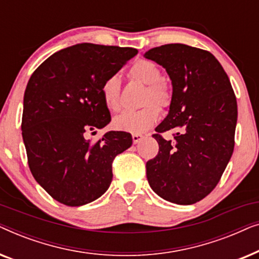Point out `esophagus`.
I'll use <instances>...</instances> for the list:
<instances>
[{
	"label": "esophagus",
	"mask_w": 259,
	"mask_h": 259,
	"mask_svg": "<svg viewBox=\"0 0 259 259\" xmlns=\"http://www.w3.org/2000/svg\"><path fill=\"white\" fill-rule=\"evenodd\" d=\"M143 138H144L143 134H133V136H132L133 144H138V143H139V141L143 140Z\"/></svg>",
	"instance_id": "esophagus-1"
}]
</instances>
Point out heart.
I'll return each instance as SVG.
<instances>
[{"instance_id":"obj_1","label":"heart","mask_w":259,"mask_h":259,"mask_svg":"<svg viewBox=\"0 0 259 259\" xmlns=\"http://www.w3.org/2000/svg\"><path fill=\"white\" fill-rule=\"evenodd\" d=\"M130 76L138 82L145 84V92L141 99L144 108L136 112H125L113 120L116 130L141 134L152 128L160 116V109L169 107L172 102V90L164 79L161 70L150 60H139L130 68ZM101 95L104 104L108 109L118 112L121 109L120 100V80L116 75H111L101 84Z\"/></svg>"}]
</instances>
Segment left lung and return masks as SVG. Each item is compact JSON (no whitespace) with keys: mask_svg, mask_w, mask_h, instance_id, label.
Instances as JSON below:
<instances>
[{"mask_svg":"<svg viewBox=\"0 0 259 259\" xmlns=\"http://www.w3.org/2000/svg\"><path fill=\"white\" fill-rule=\"evenodd\" d=\"M145 58L172 81L168 114L155 128L157 157L146 162L152 190L179 205L197 203L222 178L235 147L237 100L228 74L210 52L183 44L152 48ZM176 130L174 139L161 136Z\"/></svg>","mask_w":259,"mask_h":259,"instance_id":"8db88e82","label":"left lung"}]
</instances>
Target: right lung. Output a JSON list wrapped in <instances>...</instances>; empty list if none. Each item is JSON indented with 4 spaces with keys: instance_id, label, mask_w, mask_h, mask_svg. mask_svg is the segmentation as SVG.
Masks as SVG:
<instances>
[{
    "instance_id": "obj_1",
    "label": "right lung",
    "mask_w": 259,
    "mask_h": 259,
    "mask_svg": "<svg viewBox=\"0 0 259 259\" xmlns=\"http://www.w3.org/2000/svg\"><path fill=\"white\" fill-rule=\"evenodd\" d=\"M137 54L136 48L79 44L54 53L31 74L21 125L28 165L59 203L81 206L101 197L111 185L113 160L132 145L121 131L97 143L86 133L111 121L101 84Z\"/></svg>"
}]
</instances>
